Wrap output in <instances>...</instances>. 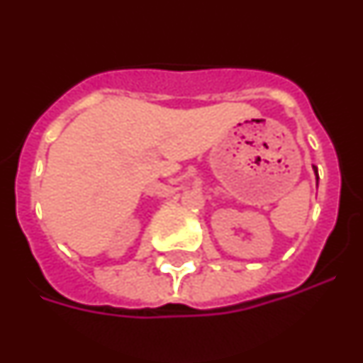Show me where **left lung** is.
I'll list each match as a JSON object with an SVG mask.
<instances>
[{
  "mask_svg": "<svg viewBox=\"0 0 363 363\" xmlns=\"http://www.w3.org/2000/svg\"><path fill=\"white\" fill-rule=\"evenodd\" d=\"M313 169H314V174H316V182H318V169H316L314 165H313Z\"/></svg>",
  "mask_w": 363,
  "mask_h": 363,
  "instance_id": "obj_1",
  "label": "left lung"
}]
</instances>
